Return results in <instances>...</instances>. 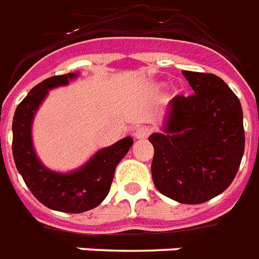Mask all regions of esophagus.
Returning <instances> with one entry per match:
<instances>
[{
  "mask_svg": "<svg viewBox=\"0 0 259 259\" xmlns=\"http://www.w3.org/2000/svg\"><path fill=\"white\" fill-rule=\"evenodd\" d=\"M150 134L151 130L148 127H139L135 131V138L136 139H147Z\"/></svg>",
  "mask_w": 259,
  "mask_h": 259,
  "instance_id": "esophagus-1",
  "label": "esophagus"
}]
</instances>
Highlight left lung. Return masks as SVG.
Segmentation results:
<instances>
[{
	"label": "left lung",
	"instance_id": "obj_1",
	"mask_svg": "<svg viewBox=\"0 0 259 259\" xmlns=\"http://www.w3.org/2000/svg\"><path fill=\"white\" fill-rule=\"evenodd\" d=\"M191 96L169 101L163 132L148 138L155 187L179 203L198 204L234 181L245 151L241 103L222 78L183 71Z\"/></svg>",
	"mask_w": 259,
	"mask_h": 259
}]
</instances>
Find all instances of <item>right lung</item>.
<instances>
[{
	"label": "right lung",
	"mask_w": 259,
	"mask_h": 259,
	"mask_svg": "<svg viewBox=\"0 0 259 259\" xmlns=\"http://www.w3.org/2000/svg\"><path fill=\"white\" fill-rule=\"evenodd\" d=\"M77 73L52 76L36 87L18 104L13 117V158L18 172L32 194L47 207L61 212L92 210L108 195L119 162L131 148V136L101 148L76 171L61 174L47 168L37 158L32 142V123L49 90L67 85Z\"/></svg>",
	"instance_id": "obj_1"
}]
</instances>
